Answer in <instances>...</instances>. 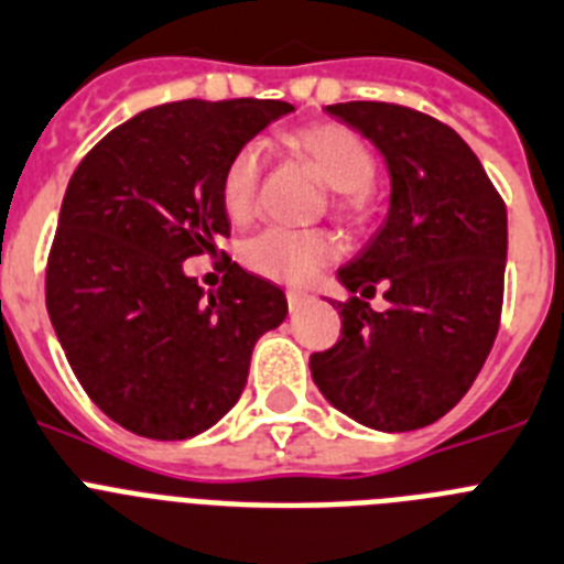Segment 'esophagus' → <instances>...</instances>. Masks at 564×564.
<instances>
[{"label":"esophagus","instance_id":"34e87169","mask_svg":"<svg viewBox=\"0 0 564 564\" xmlns=\"http://www.w3.org/2000/svg\"><path fill=\"white\" fill-rule=\"evenodd\" d=\"M310 301H312L310 292H301V289H289L286 292L289 312H301L303 306H310Z\"/></svg>","mask_w":564,"mask_h":564}]
</instances>
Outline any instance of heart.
Wrapping results in <instances>:
<instances>
[{"label":"heart","instance_id":"obj_1","mask_svg":"<svg viewBox=\"0 0 564 564\" xmlns=\"http://www.w3.org/2000/svg\"><path fill=\"white\" fill-rule=\"evenodd\" d=\"M286 147L310 161L321 178L335 189V213L343 221H366L371 213V181L377 173L375 150L351 127L337 121L301 127L286 135ZM263 155L247 144L235 150L221 173V207L229 221L243 224L254 213V195L261 181ZM337 254V243L323 229L272 227L254 235L243 247V261L258 275L281 283H306Z\"/></svg>","mask_w":564,"mask_h":564}]
</instances>
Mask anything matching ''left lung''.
<instances>
[{"label":"left lung","instance_id":"obj_1","mask_svg":"<svg viewBox=\"0 0 564 564\" xmlns=\"http://www.w3.org/2000/svg\"><path fill=\"white\" fill-rule=\"evenodd\" d=\"M329 116L383 153V227L337 272L349 292L340 340L310 357L335 409L377 431L423 429L452 411L486 364L502 315L508 213L452 127L389 101H346ZM377 285L390 310L364 302Z\"/></svg>","mask_w":564,"mask_h":564}]
</instances>
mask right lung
Wrapping results in <instances>:
<instances>
[{"label":"right lung","instance_id":"right-lung-1","mask_svg":"<svg viewBox=\"0 0 564 564\" xmlns=\"http://www.w3.org/2000/svg\"><path fill=\"white\" fill-rule=\"evenodd\" d=\"M275 99H184L119 124L76 166L47 254L53 329L87 398L139 437L187 440L238 403L249 357L286 295L227 258L204 295L193 254L229 238L221 173ZM224 254V249H221Z\"/></svg>","mask_w":564,"mask_h":564}]
</instances>
